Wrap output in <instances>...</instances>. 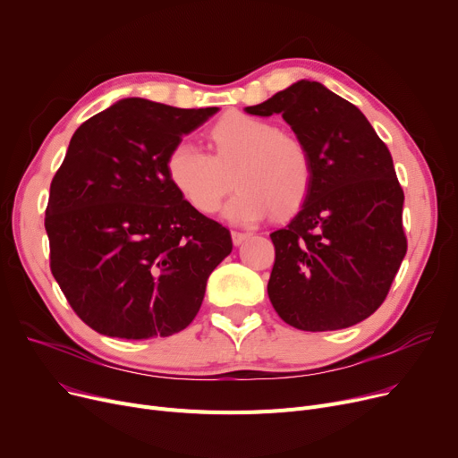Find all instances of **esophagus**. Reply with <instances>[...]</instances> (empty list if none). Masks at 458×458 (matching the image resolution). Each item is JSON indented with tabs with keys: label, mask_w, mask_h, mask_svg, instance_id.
Here are the masks:
<instances>
[{
	"label": "esophagus",
	"mask_w": 458,
	"mask_h": 458,
	"mask_svg": "<svg viewBox=\"0 0 458 458\" xmlns=\"http://www.w3.org/2000/svg\"><path fill=\"white\" fill-rule=\"evenodd\" d=\"M250 233L249 232H232V242L233 245H242L245 239H249Z\"/></svg>",
	"instance_id": "1"
}]
</instances>
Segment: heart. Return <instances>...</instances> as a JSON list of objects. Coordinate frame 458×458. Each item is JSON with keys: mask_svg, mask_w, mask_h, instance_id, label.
I'll return each mask as SVG.
<instances>
[{"mask_svg": "<svg viewBox=\"0 0 458 458\" xmlns=\"http://www.w3.org/2000/svg\"><path fill=\"white\" fill-rule=\"evenodd\" d=\"M213 154L192 140H178L166 156V176L180 197L200 213L219 209L234 178L239 191L225 206V219L254 225L275 211L290 215L306 200L314 165L306 144L269 120L230 113L209 130Z\"/></svg>", "mask_w": 458, "mask_h": 458, "instance_id": "heart-1", "label": "heart"}]
</instances>
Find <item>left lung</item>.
Instances as JSON below:
<instances>
[{"instance_id":"8db88e82","label":"left lung","mask_w":458,"mask_h":458,"mask_svg":"<svg viewBox=\"0 0 458 458\" xmlns=\"http://www.w3.org/2000/svg\"><path fill=\"white\" fill-rule=\"evenodd\" d=\"M245 111L282 114L314 165L299 213L271 233L276 314L308 332L368 319L406 254L404 195L386 144L362 111L318 81L301 80Z\"/></svg>"}]
</instances>
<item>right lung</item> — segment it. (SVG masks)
<instances>
[{
    "label": "right lung",
    "mask_w": 458,
    "mask_h": 458,
    "mask_svg": "<svg viewBox=\"0 0 458 458\" xmlns=\"http://www.w3.org/2000/svg\"><path fill=\"white\" fill-rule=\"evenodd\" d=\"M216 111L124 98L72 135L44 226L52 275L96 332L166 338L199 314L232 237L180 197L165 163Z\"/></svg>",
    "instance_id": "add662e5"
}]
</instances>
